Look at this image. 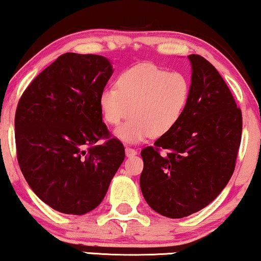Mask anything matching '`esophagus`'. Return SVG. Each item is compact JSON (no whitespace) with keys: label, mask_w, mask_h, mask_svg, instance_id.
Returning <instances> with one entry per match:
<instances>
[{"label":"esophagus","mask_w":261,"mask_h":261,"mask_svg":"<svg viewBox=\"0 0 261 261\" xmlns=\"http://www.w3.org/2000/svg\"><path fill=\"white\" fill-rule=\"evenodd\" d=\"M125 153H126L127 158H131V156H134V155L137 154V150L134 149V148L126 147V148H125Z\"/></svg>","instance_id":"1"}]
</instances>
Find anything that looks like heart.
<instances>
[{"label": "heart", "instance_id": "heart-1", "mask_svg": "<svg viewBox=\"0 0 261 261\" xmlns=\"http://www.w3.org/2000/svg\"><path fill=\"white\" fill-rule=\"evenodd\" d=\"M190 92V81L182 72L137 65L118 77L117 88L101 91L100 110L110 125H118L131 114L115 135L126 143H138L173 130L187 110Z\"/></svg>", "mask_w": 261, "mask_h": 261}]
</instances>
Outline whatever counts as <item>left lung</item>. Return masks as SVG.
<instances>
[{"mask_svg": "<svg viewBox=\"0 0 261 261\" xmlns=\"http://www.w3.org/2000/svg\"><path fill=\"white\" fill-rule=\"evenodd\" d=\"M189 103L169 134L143 148L140 186L148 204L169 218L204 208L222 193L235 170L242 112L216 67L197 54Z\"/></svg>", "mask_w": 261, "mask_h": 261, "instance_id": "8db88e82", "label": "left lung"}]
</instances>
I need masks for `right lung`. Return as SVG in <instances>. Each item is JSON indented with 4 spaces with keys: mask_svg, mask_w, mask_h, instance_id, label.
Instances as JSON below:
<instances>
[{
    "mask_svg": "<svg viewBox=\"0 0 261 261\" xmlns=\"http://www.w3.org/2000/svg\"><path fill=\"white\" fill-rule=\"evenodd\" d=\"M112 73L101 55L66 53L18 102L19 166L36 195L58 212L81 216L96 208L124 161L123 143L112 137L100 110Z\"/></svg>",
    "mask_w": 261,
    "mask_h": 261,
    "instance_id": "add662e5",
    "label": "right lung"
}]
</instances>
